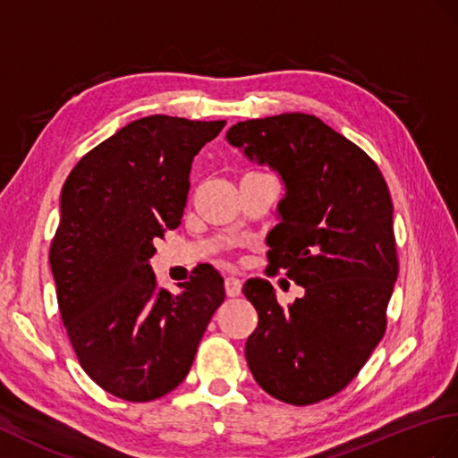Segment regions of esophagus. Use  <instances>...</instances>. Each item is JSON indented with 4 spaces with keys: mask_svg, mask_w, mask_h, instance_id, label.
Listing matches in <instances>:
<instances>
[{
    "mask_svg": "<svg viewBox=\"0 0 458 458\" xmlns=\"http://www.w3.org/2000/svg\"><path fill=\"white\" fill-rule=\"evenodd\" d=\"M225 289H226V294L228 296H238L242 293V281L238 277H226L225 281Z\"/></svg>",
    "mask_w": 458,
    "mask_h": 458,
    "instance_id": "34e87169",
    "label": "esophagus"
}]
</instances>
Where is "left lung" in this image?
I'll return each mask as SVG.
<instances>
[{"mask_svg": "<svg viewBox=\"0 0 458 458\" xmlns=\"http://www.w3.org/2000/svg\"><path fill=\"white\" fill-rule=\"evenodd\" d=\"M226 140L281 177L267 258L304 289L283 308L267 279L243 283L259 316L246 342L248 367L273 398L308 406L345 388L385 334L398 279L386 181L359 146L314 114L243 121Z\"/></svg>", "mask_w": 458, "mask_h": 458, "instance_id": "8db88e82", "label": "left lung"}]
</instances>
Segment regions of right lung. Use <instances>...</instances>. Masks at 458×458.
I'll use <instances>...</instances> for the list:
<instances>
[{"mask_svg": "<svg viewBox=\"0 0 458 458\" xmlns=\"http://www.w3.org/2000/svg\"><path fill=\"white\" fill-rule=\"evenodd\" d=\"M226 121L150 114L116 131L72 169L50 248L62 322L98 385L150 402L187 377L225 301V279L200 265L179 293L159 291L154 242L183 218L193 157Z\"/></svg>", "mask_w": 458, "mask_h": 458, "instance_id": "1", "label": "right lung"}]
</instances>
